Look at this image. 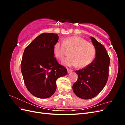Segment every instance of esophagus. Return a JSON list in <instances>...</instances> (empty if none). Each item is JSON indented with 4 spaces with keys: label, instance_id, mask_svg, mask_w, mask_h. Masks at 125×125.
I'll return each instance as SVG.
<instances>
[{
    "label": "esophagus",
    "instance_id": "esophagus-1",
    "mask_svg": "<svg viewBox=\"0 0 125 125\" xmlns=\"http://www.w3.org/2000/svg\"><path fill=\"white\" fill-rule=\"evenodd\" d=\"M67 71H68V73H72V71H73V70H71V69H67Z\"/></svg>",
    "mask_w": 125,
    "mask_h": 125
}]
</instances>
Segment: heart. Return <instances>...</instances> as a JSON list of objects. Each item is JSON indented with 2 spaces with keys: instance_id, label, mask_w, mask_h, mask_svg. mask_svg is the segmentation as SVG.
<instances>
[{
  "instance_id": "b5f03b06",
  "label": "heart",
  "mask_w": 125,
  "mask_h": 125,
  "mask_svg": "<svg viewBox=\"0 0 125 125\" xmlns=\"http://www.w3.org/2000/svg\"><path fill=\"white\" fill-rule=\"evenodd\" d=\"M66 48L71 50L70 57L63 60L62 64L69 67H86L92 62L96 54L94 45L89 43L84 39L73 36L67 37L63 42H58L53 47L55 57L62 60L66 54Z\"/></svg>"
}]
</instances>
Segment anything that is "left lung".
Here are the masks:
<instances>
[{"label":"left lung","mask_w":125,"mask_h":125,"mask_svg":"<svg viewBox=\"0 0 125 125\" xmlns=\"http://www.w3.org/2000/svg\"><path fill=\"white\" fill-rule=\"evenodd\" d=\"M90 38L96 49L95 58L84 68L75 71L78 78L73 86L75 95L84 100L92 99L103 89L108 80L110 62L105 47L93 37Z\"/></svg>","instance_id":"left-lung-1"}]
</instances>
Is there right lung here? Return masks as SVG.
<instances>
[{
  "label": "right lung",
  "mask_w": 125,
  "mask_h": 125,
  "mask_svg": "<svg viewBox=\"0 0 125 125\" xmlns=\"http://www.w3.org/2000/svg\"><path fill=\"white\" fill-rule=\"evenodd\" d=\"M58 39L57 34L42 33L24 50L21 73L26 88L36 97L52 96L56 90L57 79L67 73V69L54 57L53 47Z\"/></svg>",
  "instance_id": "obj_1"
}]
</instances>
